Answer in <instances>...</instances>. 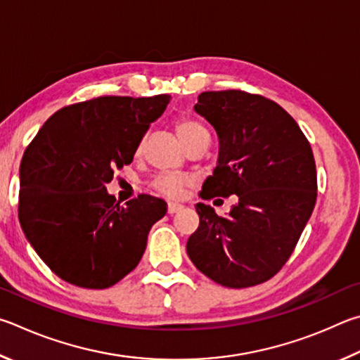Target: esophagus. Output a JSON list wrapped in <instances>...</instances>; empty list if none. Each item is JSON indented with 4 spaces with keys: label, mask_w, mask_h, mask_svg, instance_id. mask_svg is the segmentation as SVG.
Wrapping results in <instances>:
<instances>
[{
    "label": "esophagus",
    "mask_w": 360,
    "mask_h": 360,
    "mask_svg": "<svg viewBox=\"0 0 360 360\" xmlns=\"http://www.w3.org/2000/svg\"><path fill=\"white\" fill-rule=\"evenodd\" d=\"M181 209H184V205H181V204H169L167 205V213H169V215H174V213H176V212H180Z\"/></svg>",
    "instance_id": "34e87169"
}]
</instances>
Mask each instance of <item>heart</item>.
Returning <instances> with one entry per match:
<instances>
[{
	"mask_svg": "<svg viewBox=\"0 0 360 360\" xmlns=\"http://www.w3.org/2000/svg\"><path fill=\"white\" fill-rule=\"evenodd\" d=\"M175 132L179 141L181 142L185 148L193 147L194 143L202 142L205 139H209V131H207L205 126L198 122V120L190 118V117H181L175 122ZM143 150V139L139 141L136 145V156L142 153ZM193 185V179L188 175H180V174H172V172H164L158 175L153 186L158 193H161L162 196L169 199H180L185 196L188 188Z\"/></svg>",
	"mask_w": 360,
	"mask_h": 360,
	"instance_id": "obj_1",
	"label": "heart"
}]
</instances>
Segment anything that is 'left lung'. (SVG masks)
Returning a JSON list of instances; mask_svg holds the SVG:
<instances>
[{"label":"left lung","instance_id":"obj_1","mask_svg":"<svg viewBox=\"0 0 360 360\" xmlns=\"http://www.w3.org/2000/svg\"><path fill=\"white\" fill-rule=\"evenodd\" d=\"M217 131L218 161L202 199L237 196L226 217L196 204L186 251L218 285L250 288L285 266L316 202V164L304 132L274 101L238 90L200 93L194 105Z\"/></svg>","mask_w":360,"mask_h":360}]
</instances>
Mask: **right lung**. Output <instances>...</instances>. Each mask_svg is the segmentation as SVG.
I'll return each mask as SVG.
<instances>
[{"instance_id":"obj_1","label":"right lung","mask_w":360,"mask_h":360,"mask_svg":"<svg viewBox=\"0 0 360 360\" xmlns=\"http://www.w3.org/2000/svg\"><path fill=\"white\" fill-rule=\"evenodd\" d=\"M169 94L101 96L55 112L25 150L18 219L31 247L61 280L86 289L113 286L137 267L147 237L167 212L141 194L117 204L113 172L162 115Z\"/></svg>"}]
</instances>
